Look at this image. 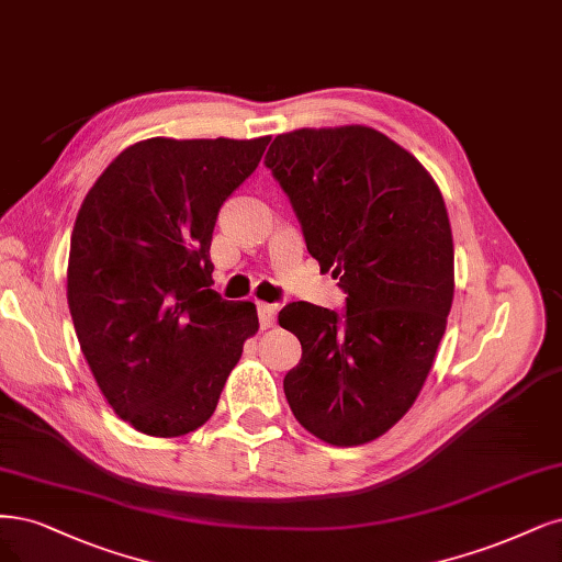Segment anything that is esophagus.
I'll use <instances>...</instances> for the list:
<instances>
[{
  "label": "esophagus",
  "instance_id": "obj_1",
  "mask_svg": "<svg viewBox=\"0 0 562 562\" xmlns=\"http://www.w3.org/2000/svg\"><path fill=\"white\" fill-rule=\"evenodd\" d=\"M277 312H279V306H277V304L258 302V316H260L262 330H267V327H272V325H274V321H277Z\"/></svg>",
  "mask_w": 562,
  "mask_h": 562
}]
</instances>
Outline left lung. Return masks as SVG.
<instances>
[{
  "instance_id": "left-lung-1",
  "label": "left lung",
  "mask_w": 562,
  "mask_h": 562,
  "mask_svg": "<svg viewBox=\"0 0 562 562\" xmlns=\"http://www.w3.org/2000/svg\"><path fill=\"white\" fill-rule=\"evenodd\" d=\"M321 272L339 279L344 312L308 302L281 308L302 344L283 379L295 418L335 447H358L412 409L447 330L453 237L425 167L364 127L295 130L265 156Z\"/></svg>"
}]
</instances>
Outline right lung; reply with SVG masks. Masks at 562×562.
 Here are the masks:
<instances>
[{"instance_id": "1", "label": "right lung", "mask_w": 562, "mask_h": 562, "mask_svg": "<svg viewBox=\"0 0 562 562\" xmlns=\"http://www.w3.org/2000/svg\"><path fill=\"white\" fill-rule=\"evenodd\" d=\"M269 137L165 139L125 148L76 216L67 302L90 372L134 430L181 437L216 412L258 333L254 302L211 290L218 211Z\"/></svg>"}]
</instances>
